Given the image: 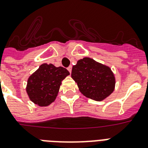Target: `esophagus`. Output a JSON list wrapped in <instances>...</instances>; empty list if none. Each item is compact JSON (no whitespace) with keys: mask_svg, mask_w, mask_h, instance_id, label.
Listing matches in <instances>:
<instances>
[{"mask_svg":"<svg viewBox=\"0 0 148 148\" xmlns=\"http://www.w3.org/2000/svg\"><path fill=\"white\" fill-rule=\"evenodd\" d=\"M67 69H68V71H69L71 73V70H72V66H71V65H70V66H69V67H68V68H67Z\"/></svg>","mask_w":148,"mask_h":148,"instance_id":"esophagus-1","label":"esophagus"}]
</instances>
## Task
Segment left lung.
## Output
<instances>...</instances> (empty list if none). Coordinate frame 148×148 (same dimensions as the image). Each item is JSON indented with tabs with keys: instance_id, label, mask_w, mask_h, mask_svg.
<instances>
[{
	"instance_id": "1",
	"label": "left lung",
	"mask_w": 148,
	"mask_h": 148,
	"mask_svg": "<svg viewBox=\"0 0 148 148\" xmlns=\"http://www.w3.org/2000/svg\"><path fill=\"white\" fill-rule=\"evenodd\" d=\"M71 77L80 92L95 101H101L114 91L115 78L108 67L84 58L72 68Z\"/></svg>"
}]
</instances>
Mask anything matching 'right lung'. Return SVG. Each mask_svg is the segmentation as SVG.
Here are the masks:
<instances>
[{"instance_id":"right-lung-1","label":"right lung","mask_w":148,"mask_h":148,"mask_svg":"<svg viewBox=\"0 0 148 148\" xmlns=\"http://www.w3.org/2000/svg\"><path fill=\"white\" fill-rule=\"evenodd\" d=\"M70 73L63 67L43 64L28 80L26 91L30 99L39 106H47L56 99L62 81Z\"/></svg>"}]
</instances>
